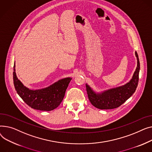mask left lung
<instances>
[{
	"instance_id": "obj_1",
	"label": "left lung",
	"mask_w": 152,
	"mask_h": 152,
	"mask_svg": "<svg viewBox=\"0 0 152 152\" xmlns=\"http://www.w3.org/2000/svg\"><path fill=\"white\" fill-rule=\"evenodd\" d=\"M137 66L131 81L122 86L110 89L101 94H96L91 88L86 85L88 99L91 104L99 109H112L122 105L135 92L139 82L140 62L137 52Z\"/></svg>"
}]
</instances>
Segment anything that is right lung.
<instances>
[{
    "mask_svg": "<svg viewBox=\"0 0 152 152\" xmlns=\"http://www.w3.org/2000/svg\"><path fill=\"white\" fill-rule=\"evenodd\" d=\"M15 67V64L13 72L15 90L27 104L34 109L42 111H50L58 107L63 100L66 89L72 78H65L46 88L31 90L18 79Z\"/></svg>",
    "mask_w": 152,
    "mask_h": 152,
    "instance_id": "add662e5",
    "label": "right lung"
}]
</instances>
